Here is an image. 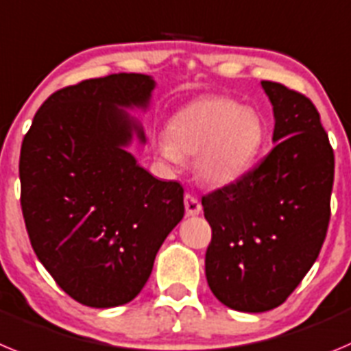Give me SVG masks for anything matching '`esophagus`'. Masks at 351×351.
I'll list each match as a JSON object with an SVG mask.
<instances>
[{
	"label": "esophagus",
	"mask_w": 351,
	"mask_h": 351,
	"mask_svg": "<svg viewBox=\"0 0 351 351\" xmlns=\"http://www.w3.org/2000/svg\"><path fill=\"white\" fill-rule=\"evenodd\" d=\"M183 203H185V213L187 217H194V215L201 213L203 206L197 201V197H194L192 194H185V199H183Z\"/></svg>",
	"instance_id": "obj_1"
}]
</instances>
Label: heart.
Listing matches in <instances>:
<instances>
[{
    "label": "heart",
    "mask_w": 351,
    "mask_h": 351,
    "mask_svg": "<svg viewBox=\"0 0 351 351\" xmlns=\"http://www.w3.org/2000/svg\"><path fill=\"white\" fill-rule=\"evenodd\" d=\"M264 141V124L254 108L229 97H203L169 119L157 148L169 162L194 157L197 178L226 187L250 171Z\"/></svg>",
    "instance_id": "heart-1"
}]
</instances>
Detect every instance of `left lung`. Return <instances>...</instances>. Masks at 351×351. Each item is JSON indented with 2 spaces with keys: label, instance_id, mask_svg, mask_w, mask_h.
<instances>
[{
  "label": "left lung",
  "instance_id": "left-lung-1",
  "mask_svg": "<svg viewBox=\"0 0 351 351\" xmlns=\"http://www.w3.org/2000/svg\"><path fill=\"white\" fill-rule=\"evenodd\" d=\"M274 148L254 171L203 197L206 280L222 304L262 313L287 301L317 261L330 219L334 152L311 101L261 82Z\"/></svg>",
  "mask_w": 351,
  "mask_h": 351
}]
</instances>
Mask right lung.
Instances as JSON below:
<instances>
[{"label": "right lung", "mask_w": 351, "mask_h": 351, "mask_svg": "<svg viewBox=\"0 0 351 351\" xmlns=\"http://www.w3.org/2000/svg\"><path fill=\"white\" fill-rule=\"evenodd\" d=\"M156 80L117 73L53 93L24 136L21 204L38 261L69 298L113 308L136 298L160 245L183 219V187L128 150Z\"/></svg>", "instance_id": "1"}]
</instances>
